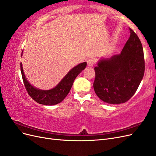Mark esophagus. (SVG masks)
Listing matches in <instances>:
<instances>
[{
    "mask_svg": "<svg viewBox=\"0 0 156 156\" xmlns=\"http://www.w3.org/2000/svg\"><path fill=\"white\" fill-rule=\"evenodd\" d=\"M87 64L89 67H93L94 64V60L92 58H90L87 60Z\"/></svg>",
    "mask_w": 156,
    "mask_h": 156,
    "instance_id": "34e87169",
    "label": "esophagus"
}]
</instances>
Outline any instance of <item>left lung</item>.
Here are the masks:
<instances>
[{
	"mask_svg": "<svg viewBox=\"0 0 156 156\" xmlns=\"http://www.w3.org/2000/svg\"><path fill=\"white\" fill-rule=\"evenodd\" d=\"M142 44L133 30L120 55L98 60L93 84L96 95L109 104H120L134 95L144 73Z\"/></svg>",
	"mask_w": 156,
	"mask_h": 156,
	"instance_id": "8db88e82",
	"label": "left lung"
}]
</instances>
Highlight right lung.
I'll use <instances>...</instances> for the list:
<instances>
[{"instance_id":"right-lung-1","label":"right lung","mask_w":156,"mask_h":156,"mask_svg":"<svg viewBox=\"0 0 156 156\" xmlns=\"http://www.w3.org/2000/svg\"><path fill=\"white\" fill-rule=\"evenodd\" d=\"M23 55V51L21 56ZM87 65L86 62L75 66L71 69L59 83L50 90H41L32 86L27 79L21 62V72L25 87L30 96L37 103L44 105H54L60 103L67 96L72 88L75 79Z\"/></svg>"}]
</instances>
